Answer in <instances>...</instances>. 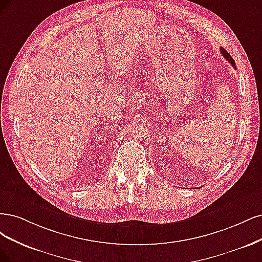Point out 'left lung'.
<instances>
[{
	"label": "left lung",
	"instance_id": "1",
	"mask_svg": "<svg viewBox=\"0 0 262 262\" xmlns=\"http://www.w3.org/2000/svg\"><path fill=\"white\" fill-rule=\"evenodd\" d=\"M220 51H221L222 55L226 58V60L229 61V62L232 64V66H234V69H236V67H235V62H234V60H233V57L230 55V53L227 52L226 50H225V49H223V48H221V49H220Z\"/></svg>",
	"mask_w": 262,
	"mask_h": 262
}]
</instances>
